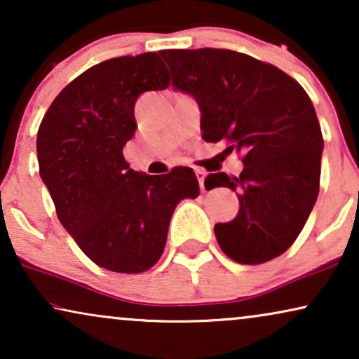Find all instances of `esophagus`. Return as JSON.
<instances>
[{
	"mask_svg": "<svg viewBox=\"0 0 359 359\" xmlns=\"http://www.w3.org/2000/svg\"><path fill=\"white\" fill-rule=\"evenodd\" d=\"M196 176H198V181H199V186H201V191H205V184H204V180L208 173H205L204 170H196Z\"/></svg>",
	"mask_w": 359,
	"mask_h": 359,
	"instance_id": "1",
	"label": "esophagus"
}]
</instances>
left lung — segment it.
Instances as JSON below:
<instances>
[{
	"label": "left lung",
	"mask_w": 359,
	"mask_h": 359,
	"mask_svg": "<svg viewBox=\"0 0 359 359\" xmlns=\"http://www.w3.org/2000/svg\"><path fill=\"white\" fill-rule=\"evenodd\" d=\"M175 90L193 96L205 142L229 140L242 151L240 176L210 173L209 189L230 188L240 209L215 224V238L233 262L279 257L306 225L320 184L323 139L304 88L269 63L225 48L161 50Z\"/></svg>",
	"instance_id": "8db88e82"
}]
</instances>
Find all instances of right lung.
<instances>
[{"instance_id":"add662e5","label":"right lung","mask_w":359,"mask_h":359,"mask_svg":"<svg viewBox=\"0 0 359 359\" xmlns=\"http://www.w3.org/2000/svg\"><path fill=\"white\" fill-rule=\"evenodd\" d=\"M168 85L156 52L111 58L63 88L39 127V173L58 220L83 253L109 271L154 266L176 205L199 196L188 166L150 176L129 168L122 155L137 129L135 101Z\"/></svg>"}]
</instances>
